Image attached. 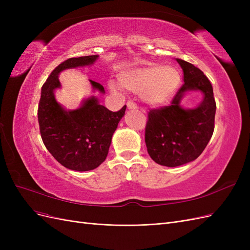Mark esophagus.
I'll return each mask as SVG.
<instances>
[{
	"label": "esophagus",
	"mask_w": 250,
	"mask_h": 250,
	"mask_svg": "<svg viewBox=\"0 0 250 250\" xmlns=\"http://www.w3.org/2000/svg\"><path fill=\"white\" fill-rule=\"evenodd\" d=\"M126 105H127V108H128V109H138L137 104L133 103L132 101H128Z\"/></svg>",
	"instance_id": "obj_1"
}]
</instances>
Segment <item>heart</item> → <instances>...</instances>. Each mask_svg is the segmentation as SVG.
<instances>
[{
	"label": "heart",
	"instance_id": "b5f03b06",
	"mask_svg": "<svg viewBox=\"0 0 250 250\" xmlns=\"http://www.w3.org/2000/svg\"><path fill=\"white\" fill-rule=\"evenodd\" d=\"M121 85L132 93H139L140 100L151 107L161 106L175 93L180 83V73L172 65L147 64L123 71L119 75ZM109 89L118 92L115 82Z\"/></svg>",
	"mask_w": 250,
	"mask_h": 250
}]
</instances>
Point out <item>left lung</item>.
<instances>
[{
	"label": "left lung",
	"instance_id": "obj_1",
	"mask_svg": "<svg viewBox=\"0 0 250 250\" xmlns=\"http://www.w3.org/2000/svg\"><path fill=\"white\" fill-rule=\"evenodd\" d=\"M175 59L184 71V85L170 106L150 110L145 131L150 157L166 167L193 162L202 153L213 135L216 113L213 86L208 77L192 63ZM190 91H200L204 98L197 107L186 109L181 101Z\"/></svg>",
	"mask_w": 250,
	"mask_h": 250
}]
</instances>
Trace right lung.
Instances as JSON below:
<instances>
[{"instance_id":"obj_1","label":"right lung","mask_w":250,"mask_h":250,"mask_svg":"<svg viewBox=\"0 0 250 250\" xmlns=\"http://www.w3.org/2000/svg\"><path fill=\"white\" fill-rule=\"evenodd\" d=\"M98 58L99 55L69 58L54 69L42 87L37 117L42 142L59 164L74 171L94 170L105 161L112 135L126 110L125 105L112 112L96 96L86 98L76 109H65L57 102L54 92L62 87L59 74L92 65ZM89 82L94 92L105 93L100 83Z\"/></svg>"}]
</instances>
